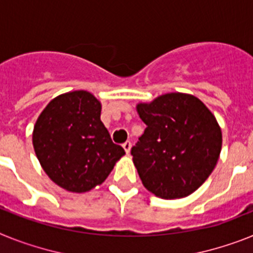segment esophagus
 I'll use <instances>...</instances> for the list:
<instances>
[{"instance_id":"esophagus-1","label":"esophagus","mask_w":253,"mask_h":253,"mask_svg":"<svg viewBox=\"0 0 253 253\" xmlns=\"http://www.w3.org/2000/svg\"><path fill=\"white\" fill-rule=\"evenodd\" d=\"M122 146H123V149H125V152H126L127 154H128V153H130V149H131V143H130V141H125V143L122 144Z\"/></svg>"}]
</instances>
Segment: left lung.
<instances>
[{
    "label": "left lung",
    "mask_w": 253,
    "mask_h": 253,
    "mask_svg": "<svg viewBox=\"0 0 253 253\" xmlns=\"http://www.w3.org/2000/svg\"><path fill=\"white\" fill-rule=\"evenodd\" d=\"M146 125L131 156L143 185L162 199L188 197L215 169L222 144L215 116L198 97L181 92L137 104Z\"/></svg>",
    "instance_id": "left-lung-1"
}]
</instances>
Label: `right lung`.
Returning <instances> with one entry per match:
<instances>
[{"label": "right lung", "instance_id": "obj_1", "mask_svg": "<svg viewBox=\"0 0 253 253\" xmlns=\"http://www.w3.org/2000/svg\"><path fill=\"white\" fill-rule=\"evenodd\" d=\"M101 104L87 91L59 95L42 110L33 128V148L42 169L68 192L100 185L125 150L100 121Z\"/></svg>", "mask_w": 253, "mask_h": 253}]
</instances>
